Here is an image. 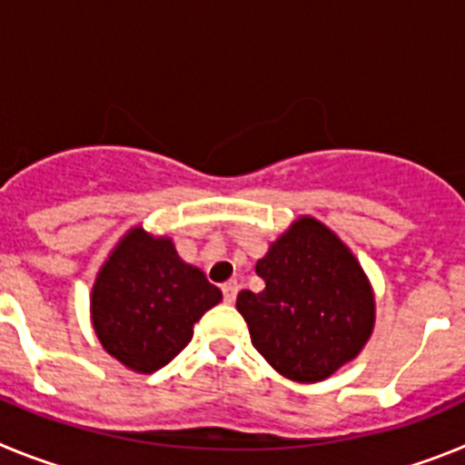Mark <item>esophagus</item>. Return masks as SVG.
<instances>
[{
  "instance_id": "1",
  "label": "esophagus",
  "mask_w": 465,
  "mask_h": 465,
  "mask_svg": "<svg viewBox=\"0 0 465 465\" xmlns=\"http://www.w3.org/2000/svg\"><path fill=\"white\" fill-rule=\"evenodd\" d=\"M237 298V282H228L223 283V300L228 302V305H232Z\"/></svg>"
}]
</instances>
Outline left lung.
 <instances>
[{
	"label": "left lung",
	"instance_id": "left-lung-1",
	"mask_svg": "<svg viewBox=\"0 0 465 465\" xmlns=\"http://www.w3.org/2000/svg\"><path fill=\"white\" fill-rule=\"evenodd\" d=\"M256 274L265 289L242 291L237 312L279 375L323 381L363 351L375 328V291L326 223L295 219L256 262Z\"/></svg>",
	"mask_w": 465,
	"mask_h": 465
}]
</instances>
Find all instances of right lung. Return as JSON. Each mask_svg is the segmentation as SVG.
I'll return each mask as SVG.
<instances>
[{
    "label": "right lung",
    "mask_w": 465,
    "mask_h": 465,
    "mask_svg": "<svg viewBox=\"0 0 465 465\" xmlns=\"http://www.w3.org/2000/svg\"><path fill=\"white\" fill-rule=\"evenodd\" d=\"M221 298L203 270L182 261L172 237L134 225L94 277L90 322L106 354L151 375L191 342L193 326Z\"/></svg>",
    "instance_id": "1"
}]
</instances>
